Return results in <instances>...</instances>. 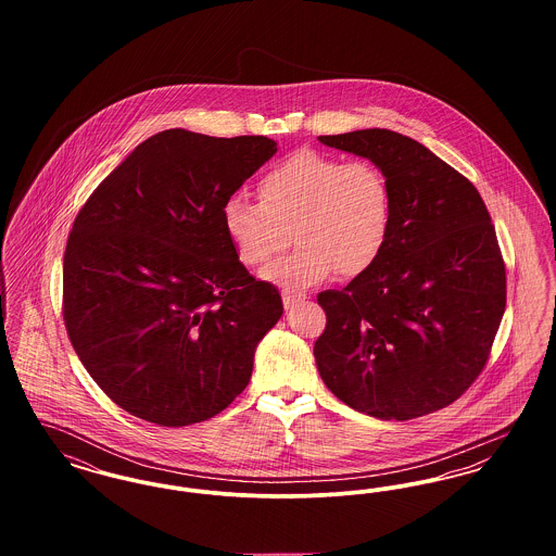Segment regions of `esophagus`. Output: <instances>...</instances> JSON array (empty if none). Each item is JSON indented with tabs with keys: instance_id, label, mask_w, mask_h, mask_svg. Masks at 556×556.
Here are the masks:
<instances>
[{
	"instance_id": "1",
	"label": "esophagus",
	"mask_w": 556,
	"mask_h": 556,
	"mask_svg": "<svg viewBox=\"0 0 556 556\" xmlns=\"http://www.w3.org/2000/svg\"><path fill=\"white\" fill-rule=\"evenodd\" d=\"M281 295H283V306H286V308H293L295 304H300V302L306 300V293H302V291L283 290Z\"/></svg>"
}]
</instances>
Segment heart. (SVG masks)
Returning <instances> with one entry per match:
<instances>
[{
    "mask_svg": "<svg viewBox=\"0 0 556 556\" xmlns=\"http://www.w3.org/2000/svg\"><path fill=\"white\" fill-rule=\"evenodd\" d=\"M258 202L229 198L223 227L239 263L261 266L298 243L288 258L268 266L265 279L308 288L331 275L356 277L381 256L392 229V187L367 160H344L302 150L261 177Z\"/></svg>",
    "mask_w": 556,
    "mask_h": 556,
    "instance_id": "obj_1",
    "label": "heart"
}]
</instances>
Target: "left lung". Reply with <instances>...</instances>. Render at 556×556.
Segmentation results:
<instances>
[{"mask_svg":"<svg viewBox=\"0 0 556 556\" xmlns=\"http://www.w3.org/2000/svg\"><path fill=\"white\" fill-rule=\"evenodd\" d=\"M377 164L392 187L390 238L344 290L320 291L325 386L348 406L408 421L463 396L485 367L506 306V270L476 186L388 129L320 135Z\"/></svg>","mask_w":556,"mask_h":556,"instance_id":"1","label":"left lung"}]
</instances>
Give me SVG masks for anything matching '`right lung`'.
<instances>
[{
	"instance_id": "add662e5",
	"label": "right lung",
	"mask_w": 556,
	"mask_h": 556,
	"mask_svg": "<svg viewBox=\"0 0 556 556\" xmlns=\"http://www.w3.org/2000/svg\"><path fill=\"white\" fill-rule=\"evenodd\" d=\"M275 152L265 135L156 132L80 206L64 325L83 367L132 417L202 424L245 390L283 302L239 263L223 206Z\"/></svg>"
}]
</instances>
